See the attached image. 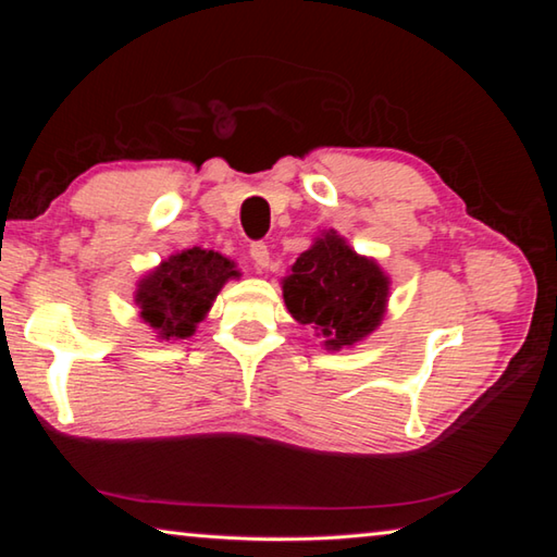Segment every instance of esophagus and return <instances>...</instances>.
Here are the masks:
<instances>
[{"label":"esophagus","instance_id":"34e87169","mask_svg":"<svg viewBox=\"0 0 557 557\" xmlns=\"http://www.w3.org/2000/svg\"><path fill=\"white\" fill-rule=\"evenodd\" d=\"M250 258H252V262H256L258 268H268V265H270V250H268V245L262 243V240L250 243Z\"/></svg>","mask_w":557,"mask_h":557}]
</instances>
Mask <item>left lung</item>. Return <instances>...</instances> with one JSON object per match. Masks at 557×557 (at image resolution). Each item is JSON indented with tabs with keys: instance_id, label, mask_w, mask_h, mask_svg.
I'll use <instances>...</instances> for the list:
<instances>
[{
	"instance_id": "1",
	"label": "left lung",
	"mask_w": 557,
	"mask_h": 557,
	"mask_svg": "<svg viewBox=\"0 0 557 557\" xmlns=\"http://www.w3.org/2000/svg\"><path fill=\"white\" fill-rule=\"evenodd\" d=\"M282 295L289 314L312 326L326 348L338 351L381 324L388 277L373 260L356 256L344 238L326 233L297 258Z\"/></svg>"
}]
</instances>
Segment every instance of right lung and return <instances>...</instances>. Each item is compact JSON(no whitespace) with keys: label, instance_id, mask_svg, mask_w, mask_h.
I'll list each match as a JSON object with an SVG mask.
<instances>
[{"label":"right lung","instance_id":"obj_1","mask_svg":"<svg viewBox=\"0 0 557 557\" xmlns=\"http://www.w3.org/2000/svg\"><path fill=\"white\" fill-rule=\"evenodd\" d=\"M231 277H238V270L219 252L201 248L176 252L139 282L137 305L159 336L186 338Z\"/></svg>","mask_w":557,"mask_h":557}]
</instances>
